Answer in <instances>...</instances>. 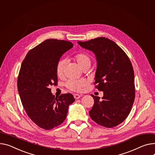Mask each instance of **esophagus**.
<instances>
[{"mask_svg":"<svg viewBox=\"0 0 155 155\" xmlns=\"http://www.w3.org/2000/svg\"><path fill=\"white\" fill-rule=\"evenodd\" d=\"M74 98H75V99H79V98L81 97V96H80L79 94H75L74 95Z\"/></svg>","mask_w":155,"mask_h":155,"instance_id":"esophagus-1","label":"esophagus"}]
</instances>
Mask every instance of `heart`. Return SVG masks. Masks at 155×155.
Instances as JSON below:
<instances>
[{
	"label": "heart",
	"mask_w": 155,
	"mask_h": 155,
	"mask_svg": "<svg viewBox=\"0 0 155 155\" xmlns=\"http://www.w3.org/2000/svg\"><path fill=\"white\" fill-rule=\"evenodd\" d=\"M74 60L82 70L89 68L91 64L90 58L88 55L85 53L77 54L74 57ZM66 64L67 61L65 59H61L59 60L56 68L57 75L58 77H61L64 75ZM87 84L88 81L85 79L70 80L67 82L66 87L72 91H81L87 87Z\"/></svg>",
	"instance_id": "1"
}]
</instances>
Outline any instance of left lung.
I'll return each mask as SVG.
<instances>
[{
    "instance_id": "obj_1",
    "label": "left lung",
    "mask_w": 155,
    "mask_h": 155,
    "mask_svg": "<svg viewBox=\"0 0 155 155\" xmlns=\"http://www.w3.org/2000/svg\"><path fill=\"white\" fill-rule=\"evenodd\" d=\"M78 44L96 56L97 66L94 82L104 97L91 95L94 105L89 111L90 118L97 124L112 128L128 116L135 100V77L131 61L115 42L98 37Z\"/></svg>"
}]
</instances>
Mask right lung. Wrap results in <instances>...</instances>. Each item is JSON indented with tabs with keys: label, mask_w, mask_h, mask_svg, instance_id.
I'll list each match as a JSON object with an SVG mask.
<instances>
[{
	"label": "right lung",
	"mask_w": 155,
	"mask_h": 155,
	"mask_svg": "<svg viewBox=\"0 0 155 155\" xmlns=\"http://www.w3.org/2000/svg\"><path fill=\"white\" fill-rule=\"evenodd\" d=\"M74 45L68 41L47 39L31 49L20 67L17 88L28 117L45 130L62 123L68 107L75 100L71 94L55 97L50 87L57 84V65Z\"/></svg>",
	"instance_id": "right-lung-1"
}]
</instances>
